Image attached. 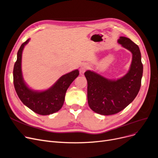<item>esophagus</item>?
Returning a JSON list of instances; mask_svg holds the SVG:
<instances>
[{"instance_id": "esophagus-1", "label": "esophagus", "mask_w": 158, "mask_h": 158, "mask_svg": "<svg viewBox=\"0 0 158 158\" xmlns=\"http://www.w3.org/2000/svg\"><path fill=\"white\" fill-rule=\"evenodd\" d=\"M90 66H89L88 64H83L81 66V72H84L85 71H86V70H88Z\"/></svg>"}]
</instances>
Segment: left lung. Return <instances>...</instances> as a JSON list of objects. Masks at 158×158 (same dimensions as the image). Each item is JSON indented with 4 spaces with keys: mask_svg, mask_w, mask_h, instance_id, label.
Returning a JSON list of instances; mask_svg holds the SVG:
<instances>
[{
    "mask_svg": "<svg viewBox=\"0 0 158 158\" xmlns=\"http://www.w3.org/2000/svg\"><path fill=\"white\" fill-rule=\"evenodd\" d=\"M118 43L132 53L130 70L125 76L112 81L94 72L85 73L88 105L101 115H113L123 110L134 101L141 87L143 66L138 46L125 37H120Z\"/></svg>",
    "mask_w": 158,
    "mask_h": 158,
    "instance_id": "8db88e82",
    "label": "left lung"
}]
</instances>
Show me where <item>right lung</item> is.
<instances>
[{
    "label": "right lung",
    "mask_w": 158,
    "mask_h": 158,
    "mask_svg": "<svg viewBox=\"0 0 158 158\" xmlns=\"http://www.w3.org/2000/svg\"><path fill=\"white\" fill-rule=\"evenodd\" d=\"M29 42L26 40L17 52V59L13 68V84L15 91L23 104L38 114L46 115L59 111L62 108L67 89L79 75L78 70L66 73L50 88L43 92L31 90L25 84L21 70L22 53L24 46Z\"/></svg>",
    "instance_id": "1"
}]
</instances>
